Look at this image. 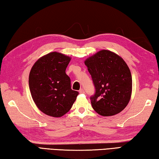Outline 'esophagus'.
<instances>
[{"instance_id":"34e87169","label":"esophagus","mask_w":159,"mask_h":159,"mask_svg":"<svg viewBox=\"0 0 159 159\" xmlns=\"http://www.w3.org/2000/svg\"><path fill=\"white\" fill-rule=\"evenodd\" d=\"M79 93L80 94H84V93H85V91H84L83 89H80L79 90Z\"/></svg>"}]
</instances>
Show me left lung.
I'll return each instance as SVG.
<instances>
[{"instance_id":"obj_1","label":"left lung","mask_w":159,"mask_h":159,"mask_svg":"<svg viewBox=\"0 0 159 159\" xmlns=\"http://www.w3.org/2000/svg\"><path fill=\"white\" fill-rule=\"evenodd\" d=\"M85 64L96 89L90 98L93 109L102 116L120 113L129 103L132 92L131 72L125 61L102 49L87 58Z\"/></svg>"}]
</instances>
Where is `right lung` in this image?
Masks as SVG:
<instances>
[{
	"label": "right lung",
	"mask_w": 159,
	"mask_h": 159,
	"mask_svg": "<svg viewBox=\"0 0 159 159\" xmlns=\"http://www.w3.org/2000/svg\"><path fill=\"white\" fill-rule=\"evenodd\" d=\"M71 57L57 52L37 60L31 69L29 86L36 107L49 116L58 118L70 111L79 92L71 89L65 70Z\"/></svg>",
	"instance_id": "1"
}]
</instances>
